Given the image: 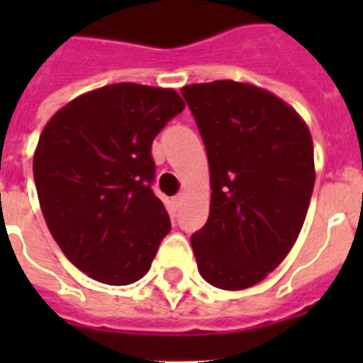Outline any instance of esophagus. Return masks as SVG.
<instances>
[{
	"label": "esophagus",
	"instance_id": "34e87169",
	"mask_svg": "<svg viewBox=\"0 0 363 363\" xmlns=\"http://www.w3.org/2000/svg\"><path fill=\"white\" fill-rule=\"evenodd\" d=\"M182 201H184V194H177L175 198H171V209L177 211L179 207L182 205Z\"/></svg>",
	"mask_w": 363,
	"mask_h": 363
}]
</instances>
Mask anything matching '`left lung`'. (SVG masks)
I'll return each mask as SVG.
<instances>
[{"mask_svg": "<svg viewBox=\"0 0 363 363\" xmlns=\"http://www.w3.org/2000/svg\"><path fill=\"white\" fill-rule=\"evenodd\" d=\"M207 148L209 218L192 233L198 269L222 290L264 281L292 250L315 186L313 139L275 94L215 81L181 90Z\"/></svg>", "mask_w": 363, "mask_h": 363, "instance_id": "left-lung-1", "label": "left lung"}]
</instances>
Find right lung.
Returning a JSON list of instances; mask_svg holds the SVG:
<instances>
[{"label":"right lung","mask_w":363,"mask_h":363,"mask_svg":"<svg viewBox=\"0 0 363 363\" xmlns=\"http://www.w3.org/2000/svg\"><path fill=\"white\" fill-rule=\"evenodd\" d=\"M182 109L171 88L118 82L82 94L45 125L33 154L43 216L62 252L94 281H139L169 233L150 188V150Z\"/></svg>","instance_id":"obj_1"}]
</instances>
